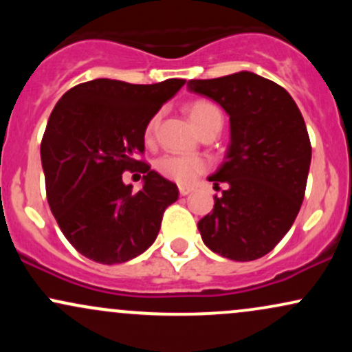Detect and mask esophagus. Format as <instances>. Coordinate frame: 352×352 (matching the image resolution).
<instances>
[{
    "label": "esophagus",
    "instance_id": "esophagus-1",
    "mask_svg": "<svg viewBox=\"0 0 352 352\" xmlns=\"http://www.w3.org/2000/svg\"><path fill=\"white\" fill-rule=\"evenodd\" d=\"M192 187H185V185H182V187H179V192H180V195L182 197H185V195H188V193H192Z\"/></svg>",
    "mask_w": 352,
    "mask_h": 352
}]
</instances>
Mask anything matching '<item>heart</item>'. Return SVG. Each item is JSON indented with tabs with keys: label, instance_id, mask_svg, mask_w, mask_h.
I'll return each instance as SVG.
<instances>
[{
	"label": "heart",
	"instance_id": "b5f03b06",
	"mask_svg": "<svg viewBox=\"0 0 352 352\" xmlns=\"http://www.w3.org/2000/svg\"><path fill=\"white\" fill-rule=\"evenodd\" d=\"M188 117L192 120L193 127L197 131L207 125L210 120L215 119V117H221L220 111L215 104L208 102V100H195L188 106ZM157 117H152L151 122L145 127V139H151L153 134V129H155ZM208 160L204 157H193V155H173V153H167L162 155L160 159H157L155 167L157 170L162 173L164 177L170 179L177 184H190L208 168Z\"/></svg>",
	"mask_w": 352,
	"mask_h": 352
}]
</instances>
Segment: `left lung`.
<instances>
[{
  "label": "left lung",
  "instance_id": "left-lung-1",
  "mask_svg": "<svg viewBox=\"0 0 352 352\" xmlns=\"http://www.w3.org/2000/svg\"><path fill=\"white\" fill-rule=\"evenodd\" d=\"M230 117L223 164L208 177L227 188L199 221L204 243L235 261L265 256L292 228L305 199L311 144L305 119L286 89L254 72L192 79Z\"/></svg>",
  "mask_w": 352,
  "mask_h": 352
}]
</instances>
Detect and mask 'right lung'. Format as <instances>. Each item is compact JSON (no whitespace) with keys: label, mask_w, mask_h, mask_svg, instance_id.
I'll list each match as a JSON object with an SVG mask.
<instances>
[{"label":"right lung","mask_w":352,"mask_h":352,"mask_svg":"<svg viewBox=\"0 0 352 352\" xmlns=\"http://www.w3.org/2000/svg\"><path fill=\"white\" fill-rule=\"evenodd\" d=\"M184 84L94 79L69 89L52 109L41 142L47 204L67 241L89 260L116 265L139 256L179 199L177 185L135 155L145 148L147 124ZM125 170L144 173L139 192L122 182Z\"/></svg>","instance_id":"right-lung-1"}]
</instances>
